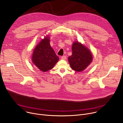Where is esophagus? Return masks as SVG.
<instances>
[{"label":"esophagus","mask_w":123,"mask_h":123,"mask_svg":"<svg viewBox=\"0 0 123 123\" xmlns=\"http://www.w3.org/2000/svg\"><path fill=\"white\" fill-rule=\"evenodd\" d=\"M67 59V57L66 56H62L61 57V59H63V60H66Z\"/></svg>","instance_id":"esophagus-1"}]
</instances>
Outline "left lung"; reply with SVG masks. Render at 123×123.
<instances>
[{"mask_svg":"<svg viewBox=\"0 0 123 123\" xmlns=\"http://www.w3.org/2000/svg\"><path fill=\"white\" fill-rule=\"evenodd\" d=\"M72 55L68 57L71 68L77 72L85 70L92 62L93 56L90 50L85 46L75 41L72 45Z\"/></svg>","mask_w":123,"mask_h":123,"instance_id":"8db88e82","label":"left lung"}]
</instances>
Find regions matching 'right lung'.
<instances>
[{
	"label": "right lung",
	"mask_w": 123,
	"mask_h": 123,
	"mask_svg": "<svg viewBox=\"0 0 123 123\" xmlns=\"http://www.w3.org/2000/svg\"><path fill=\"white\" fill-rule=\"evenodd\" d=\"M50 39L46 36L34 49L31 57L33 64L40 71L46 72L54 68L59 58L50 45Z\"/></svg>",
	"instance_id": "add662e5"
}]
</instances>
